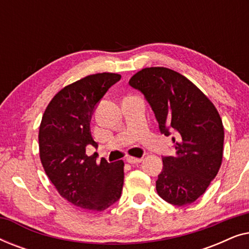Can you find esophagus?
Returning a JSON list of instances; mask_svg holds the SVG:
<instances>
[{
    "label": "esophagus",
    "mask_w": 249,
    "mask_h": 249,
    "mask_svg": "<svg viewBox=\"0 0 249 249\" xmlns=\"http://www.w3.org/2000/svg\"><path fill=\"white\" fill-rule=\"evenodd\" d=\"M142 161V158H134V156H129L127 158V162L130 164H136V163H141Z\"/></svg>",
    "instance_id": "esophagus-1"
}]
</instances>
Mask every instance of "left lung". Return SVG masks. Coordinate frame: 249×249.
Here are the masks:
<instances>
[{
	"label": "left lung",
	"instance_id": "left-lung-1",
	"mask_svg": "<svg viewBox=\"0 0 249 249\" xmlns=\"http://www.w3.org/2000/svg\"><path fill=\"white\" fill-rule=\"evenodd\" d=\"M129 85L144 94L161 134H175L176 154L162 158L158 194L172 205L192 204L205 193L222 163L224 130L219 112L192 81L168 68L142 69Z\"/></svg>",
	"mask_w": 249,
	"mask_h": 249
}]
</instances>
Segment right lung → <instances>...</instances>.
<instances>
[{"label":"right lung","mask_w":249,"mask_h":249,"mask_svg":"<svg viewBox=\"0 0 249 249\" xmlns=\"http://www.w3.org/2000/svg\"><path fill=\"white\" fill-rule=\"evenodd\" d=\"M118 73L90 74L68 85L52 98L39 125V158L43 168L64 199L89 212H101L121 197L124 161L108 163L86 154L96 147L90 132V120L98 102Z\"/></svg>","instance_id":"right-lung-1"}]
</instances>
